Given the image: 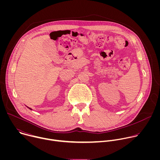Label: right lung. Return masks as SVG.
<instances>
[{
  "mask_svg": "<svg viewBox=\"0 0 160 160\" xmlns=\"http://www.w3.org/2000/svg\"><path fill=\"white\" fill-rule=\"evenodd\" d=\"M29 109H31V108H29Z\"/></svg>",
  "mask_w": 160,
  "mask_h": 160,
  "instance_id": "obj_1",
  "label": "right lung"
}]
</instances>
